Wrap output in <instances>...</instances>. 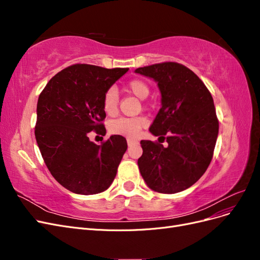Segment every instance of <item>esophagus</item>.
<instances>
[{"mask_svg": "<svg viewBox=\"0 0 260 260\" xmlns=\"http://www.w3.org/2000/svg\"><path fill=\"white\" fill-rule=\"evenodd\" d=\"M127 143H128V146H132L133 144H135V143H137V141H135V140H130V139H128V140H127Z\"/></svg>", "mask_w": 260, "mask_h": 260, "instance_id": "1", "label": "esophagus"}]
</instances>
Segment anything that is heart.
<instances>
[{
    "instance_id": "1",
    "label": "heart",
    "mask_w": 260,
    "mask_h": 260,
    "mask_svg": "<svg viewBox=\"0 0 260 260\" xmlns=\"http://www.w3.org/2000/svg\"><path fill=\"white\" fill-rule=\"evenodd\" d=\"M124 89L140 100L146 99L149 93V85L142 79L130 80L125 83ZM118 102L119 100L117 92L114 89H108L103 96L104 112L109 116L115 115L118 109ZM147 123L148 121L145 117H121L109 122L108 130L113 135L135 139L139 136L140 131L146 127Z\"/></svg>"
}]
</instances>
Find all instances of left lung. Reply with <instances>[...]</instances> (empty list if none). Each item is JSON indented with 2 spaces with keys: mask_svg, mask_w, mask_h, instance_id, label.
I'll use <instances>...</instances> for the list:
<instances>
[{
  "mask_svg": "<svg viewBox=\"0 0 260 260\" xmlns=\"http://www.w3.org/2000/svg\"><path fill=\"white\" fill-rule=\"evenodd\" d=\"M136 73L158 83L161 108L149 131L168 143L141 141L140 172L156 192H181L205 174L212 159L219 131L214 100L200 78L179 62L140 67Z\"/></svg>",
  "mask_w": 260,
  "mask_h": 260,
  "instance_id": "8db88e82",
  "label": "left lung"
}]
</instances>
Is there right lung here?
Listing matches in <instances>:
<instances>
[{
  "label": "right lung",
  "mask_w": 260,
  "mask_h": 260,
  "mask_svg": "<svg viewBox=\"0 0 260 260\" xmlns=\"http://www.w3.org/2000/svg\"><path fill=\"white\" fill-rule=\"evenodd\" d=\"M128 69L75 64L55 75L39 95L37 143L51 175L70 192L98 194L116 177L127 141L112 136L98 145L88 136H105L104 93Z\"/></svg>",
  "instance_id": "right-lung-1"
}]
</instances>
